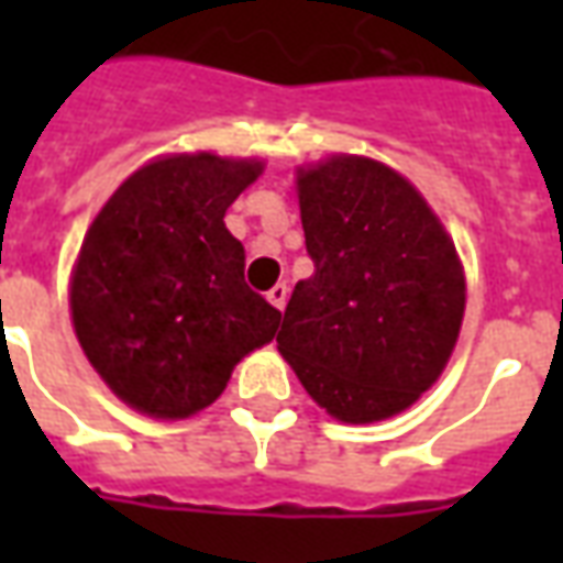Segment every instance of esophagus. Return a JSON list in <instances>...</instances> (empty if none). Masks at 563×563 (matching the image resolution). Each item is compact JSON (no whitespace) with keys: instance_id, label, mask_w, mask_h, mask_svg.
Instances as JSON below:
<instances>
[{"instance_id":"1","label":"esophagus","mask_w":563,"mask_h":563,"mask_svg":"<svg viewBox=\"0 0 563 563\" xmlns=\"http://www.w3.org/2000/svg\"><path fill=\"white\" fill-rule=\"evenodd\" d=\"M286 298H289V286H286V283H277V286H271L268 289V301L277 307V310L286 307Z\"/></svg>"}]
</instances>
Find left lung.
Returning a JSON list of instances; mask_svg holds the SVG:
<instances>
[{
  "label": "left lung",
  "instance_id": "left-lung-1",
  "mask_svg": "<svg viewBox=\"0 0 563 563\" xmlns=\"http://www.w3.org/2000/svg\"><path fill=\"white\" fill-rule=\"evenodd\" d=\"M313 274L277 334L310 398L341 422H379L431 389L459 341L455 246L401 174L334 156L298 174Z\"/></svg>",
  "mask_w": 563,
  "mask_h": 563
}]
</instances>
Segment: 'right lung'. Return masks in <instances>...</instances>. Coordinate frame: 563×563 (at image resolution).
Here are the masks:
<instances>
[{"label":"right lung","mask_w":563,"mask_h":563,"mask_svg":"<svg viewBox=\"0 0 563 563\" xmlns=\"http://www.w3.org/2000/svg\"><path fill=\"white\" fill-rule=\"evenodd\" d=\"M262 172L256 159L168 156L108 198L71 277L75 331L117 398L186 419L225 389L232 367L280 325L244 280L225 210Z\"/></svg>","instance_id":"right-lung-1"}]
</instances>
